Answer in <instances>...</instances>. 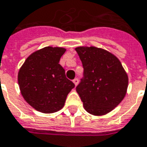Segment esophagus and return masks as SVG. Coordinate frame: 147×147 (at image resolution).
Here are the masks:
<instances>
[{"mask_svg":"<svg viewBox=\"0 0 147 147\" xmlns=\"http://www.w3.org/2000/svg\"><path fill=\"white\" fill-rule=\"evenodd\" d=\"M73 83L75 84V86H76L78 84V79L77 78H75L73 80Z\"/></svg>","mask_w":147,"mask_h":147,"instance_id":"34e87169","label":"esophagus"}]
</instances>
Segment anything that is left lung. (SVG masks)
Segmentation results:
<instances>
[{
  "mask_svg": "<svg viewBox=\"0 0 147 147\" xmlns=\"http://www.w3.org/2000/svg\"><path fill=\"white\" fill-rule=\"evenodd\" d=\"M84 78L76 92L86 111L101 116L111 112L124 99L129 78L119 60L109 51L91 46L76 47Z\"/></svg>",
  "mask_w": 147,
  "mask_h": 147,
  "instance_id": "1",
  "label": "left lung"
}]
</instances>
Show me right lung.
I'll return each mask as SVG.
<instances>
[{
  "label": "right lung",
  "mask_w": 147,
  "mask_h": 147,
  "mask_svg": "<svg viewBox=\"0 0 147 147\" xmlns=\"http://www.w3.org/2000/svg\"><path fill=\"white\" fill-rule=\"evenodd\" d=\"M62 47H45L32 53L21 66L18 82L22 96L38 112L60 110L75 84L59 64L65 52Z\"/></svg>",
  "instance_id": "right-lung-1"
}]
</instances>
